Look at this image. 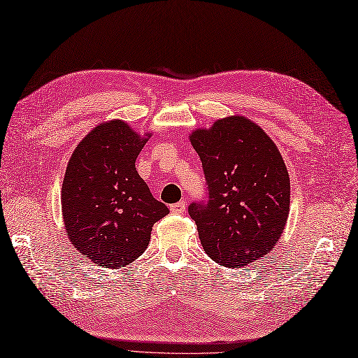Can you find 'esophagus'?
Here are the masks:
<instances>
[{
    "instance_id": "obj_1",
    "label": "esophagus",
    "mask_w": 358,
    "mask_h": 358,
    "mask_svg": "<svg viewBox=\"0 0 358 358\" xmlns=\"http://www.w3.org/2000/svg\"><path fill=\"white\" fill-rule=\"evenodd\" d=\"M170 210L175 212V214H183V212L187 210V201L182 200V201L175 203V205L170 206Z\"/></svg>"
}]
</instances>
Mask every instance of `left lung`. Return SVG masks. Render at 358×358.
Here are the masks:
<instances>
[{
  "mask_svg": "<svg viewBox=\"0 0 358 358\" xmlns=\"http://www.w3.org/2000/svg\"><path fill=\"white\" fill-rule=\"evenodd\" d=\"M189 140L209 196L188 212L206 255L230 268L265 256L283 234L291 203L287 169L274 141L243 115L196 129Z\"/></svg>",
  "mask_w": 358,
  "mask_h": 358,
  "instance_id": "8db88e82",
  "label": "left lung"
}]
</instances>
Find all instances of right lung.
<instances>
[{"mask_svg": "<svg viewBox=\"0 0 358 358\" xmlns=\"http://www.w3.org/2000/svg\"><path fill=\"white\" fill-rule=\"evenodd\" d=\"M123 120L93 128L73 150L62 187L69 241L93 264L117 269L148 248L152 227L169 214L153 199L135 159L149 140Z\"/></svg>", "mask_w": 358, "mask_h": 358, "instance_id": "1", "label": "right lung"}]
</instances>
